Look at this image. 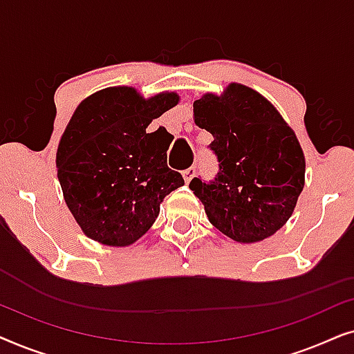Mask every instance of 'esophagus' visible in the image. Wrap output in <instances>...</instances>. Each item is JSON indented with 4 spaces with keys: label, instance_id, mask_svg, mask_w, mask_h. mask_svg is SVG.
Instances as JSON below:
<instances>
[{
    "label": "esophagus",
    "instance_id": "esophagus-1",
    "mask_svg": "<svg viewBox=\"0 0 354 354\" xmlns=\"http://www.w3.org/2000/svg\"><path fill=\"white\" fill-rule=\"evenodd\" d=\"M195 176H196V167L195 166L188 167V169H185V171H183V180H185L187 183L190 182Z\"/></svg>",
    "mask_w": 354,
    "mask_h": 354
}]
</instances>
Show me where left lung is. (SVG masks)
<instances>
[{
	"instance_id": "8db88e82",
	"label": "left lung",
	"mask_w": 354,
	"mask_h": 354,
	"mask_svg": "<svg viewBox=\"0 0 354 354\" xmlns=\"http://www.w3.org/2000/svg\"><path fill=\"white\" fill-rule=\"evenodd\" d=\"M193 115L214 137L209 148L219 161L214 180L190 182L207 219L240 243L274 235L304 187L306 164L297 135L263 95L240 84L221 96H201Z\"/></svg>"
}]
</instances>
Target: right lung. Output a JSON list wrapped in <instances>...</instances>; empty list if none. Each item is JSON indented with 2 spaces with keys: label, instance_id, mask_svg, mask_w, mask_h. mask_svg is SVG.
Wrapping results in <instances>:
<instances>
[{
  "label": "right lung",
  "instance_id": "1",
  "mask_svg": "<svg viewBox=\"0 0 354 354\" xmlns=\"http://www.w3.org/2000/svg\"><path fill=\"white\" fill-rule=\"evenodd\" d=\"M178 103L174 91L145 100L132 86H111L82 101L56 153L66 205L88 239L129 246L149 230L159 205L183 185L167 167V132L147 133Z\"/></svg>",
  "mask_w": 354,
  "mask_h": 354
}]
</instances>
